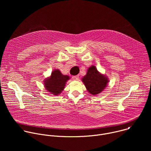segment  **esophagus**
Returning <instances> with one entry per match:
<instances>
[{
	"label": "esophagus",
	"instance_id": "esophagus-1",
	"mask_svg": "<svg viewBox=\"0 0 151 151\" xmlns=\"http://www.w3.org/2000/svg\"><path fill=\"white\" fill-rule=\"evenodd\" d=\"M72 79L74 80H78L79 79V75H75L72 76Z\"/></svg>",
	"mask_w": 151,
	"mask_h": 151
}]
</instances>
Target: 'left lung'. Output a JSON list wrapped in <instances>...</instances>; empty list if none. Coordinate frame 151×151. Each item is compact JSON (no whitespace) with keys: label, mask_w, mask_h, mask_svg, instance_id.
Segmentation results:
<instances>
[{"label":"left lung","mask_w":151,"mask_h":151,"mask_svg":"<svg viewBox=\"0 0 151 151\" xmlns=\"http://www.w3.org/2000/svg\"><path fill=\"white\" fill-rule=\"evenodd\" d=\"M82 81L88 91L93 95L100 93L106 88L107 78L100 74L95 66H91L83 78Z\"/></svg>","instance_id":"left-lung-1"}]
</instances>
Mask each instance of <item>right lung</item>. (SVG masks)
<instances>
[{
    "instance_id": "add662e5",
    "label": "right lung",
    "mask_w": 151,
    "mask_h": 151,
    "mask_svg": "<svg viewBox=\"0 0 151 151\" xmlns=\"http://www.w3.org/2000/svg\"><path fill=\"white\" fill-rule=\"evenodd\" d=\"M69 79V76L63 75L59 70H54L51 77L45 81V87L52 94L58 95L63 90Z\"/></svg>"
}]
</instances>
